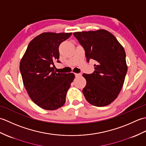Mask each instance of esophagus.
<instances>
[{
    "label": "esophagus",
    "instance_id": "obj_1",
    "mask_svg": "<svg viewBox=\"0 0 146 146\" xmlns=\"http://www.w3.org/2000/svg\"><path fill=\"white\" fill-rule=\"evenodd\" d=\"M75 75L76 77H79L82 75L81 73H75Z\"/></svg>",
    "mask_w": 146,
    "mask_h": 146
}]
</instances>
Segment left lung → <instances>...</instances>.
I'll list each match as a JSON object with an SVG mask.
<instances>
[{"mask_svg": "<svg viewBox=\"0 0 146 146\" xmlns=\"http://www.w3.org/2000/svg\"><path fill=\"white\" fill-rule=\"evenodd\" d=\"M85 49L86 61H96L92 74H83L86 85L83 89L86 100L96 107L111 104L122 88L127 71L124 49L106 30L73 33Z\"/></svg>", "mask_w": 146, "mask_h": 146, "instance_id": "obj_1", "label": "left lung"}]
</instances>
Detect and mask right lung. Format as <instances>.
Returning a JSON list of instances; mask_svg holds the SVG:
<instances>
[{
	"label": "right lung",
	"mask_w": 146,
	"mask_h": 146,
	"mask_svg": "<svg viewBox=\"0 0 146 146\" xmlns=\"http://www.w3.org/2000/svg\"><path fill=\"white\" fill-rule=\"evenodd\" d=\"M72 33H44L34 38L20 63L24 85L31 99L43 109L54 110L66 101V93L75 78L73 73L54 70L60 58L59 46Z\"/></svg>",
	"instance_id": "1"
}]
</instances>
